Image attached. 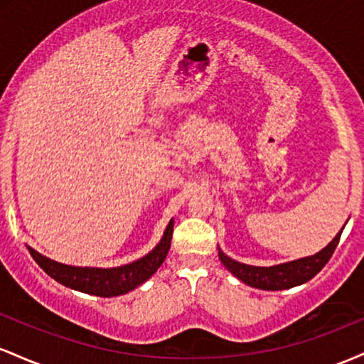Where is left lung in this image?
Segmentation results:
<instances>
[{
  "label": "left lung",
  "mask_w": 364,
  "mask_h": 364,
  "mask_svg": "<svg viewBox=\"0 0 364 364\" xmlns=\"http://www.w3.org/2000/svg\"><path fill=\"white\" fill-rule=\"evenodd\" d=\"M342 229L323 250H320L318 253L310 255V257H304V258H298V260L279 263V265H272V267L246 265V263L232 260V258L228 257V255H225L220 248H219V258L229 272L235 275V277L240 279L241 282L248 284V286L257 287V289H263V291L289 289V287L301 286V284L308 282L310 279L315 277V275L318 274L325 265H327L330 257H332V253L336 252L337 245H339Z\"/></svg>",
  "instance_id": "left-lung-1"
}]
</instances>
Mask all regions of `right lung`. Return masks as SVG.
I'll return each mask as SVG.
<instances>
[{"mask_svg": "<svg viewBox=\"0 0 364 364\" xmlns=\"http://www.w3.org/2000/svg\"><path fill=\"white\" fill-rule=\"evenodd\" d=\"M174 220L171 219L168 228L161 241L154 246L152 252L139 260L127 263V265L111 267V269H101V267H75L60 263L51 258L44 257L34 248L28 246V253L37 262V265L44 270L49 277L58 281L70 289L85 292V294L101 296V298H112V296L127 294V292L136 289L144 282H147L159 267L166 260L173 237Z\"/></svg>", "mask_w": 364, "mask_h": 364, "instance_id": "1", "label": "right lung"}]
</instances>
